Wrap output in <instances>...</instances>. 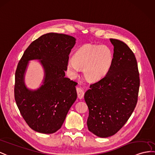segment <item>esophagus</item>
<instances>
[{
    "label": "esophagus",
    "mask_w": 155,
    "mask_h": 155,
    "mask_svg": "<svg viewBox=\"0 0 155 155\" xmlns=\"http://www.w3.org/2000/svg\"><path fill=\"white\" fill-rule=\"evenodd\" d=\"M76 91H77L78 97L79 98V99H82V98H84V91H83L81 88H78V87L76 89Z\"/></svg>",
    "instance_id": "obj_1"
}]
</instances>
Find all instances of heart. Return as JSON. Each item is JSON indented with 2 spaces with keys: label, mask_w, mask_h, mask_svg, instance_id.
<instances>
[{
  "label": "heart",
  "mask_w": 155,
  "mask_h": 155,
  "mask_svg": "<svg viewBox=\"0 0 155 155\" xmlns=\"http://www.w3.org/2000/svg\"><path fill=\"white\" fill-rule=\"evenodd\" d=\"M114 56L111 49L104 45H85L75 52L67 64L68 70L75 73L83 69L86 80L95 82L103 80L110 71Z\"/></svg>",
  "instance_id": "1"
}]
</instances>
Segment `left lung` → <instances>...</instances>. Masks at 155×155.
<instances>
[{
	"mask_svg": "<svg viewBox=\"0 0 155 155\" xmlns=\"http://www.w3.org/2000/svg\"><path fill=\"white\" fill-rule=\"evenodd\" d=\"M110 41L114 46L111 69L103 80L91 84L84 95L88 130L100 137L112 136L126 123L137 104L140 85L134 52L122 41Z\"/></svg>",
	"mask_w": 155,
	"mask_h": 155,
	"instance_id": "1",
	"label": "left lung"
}]
</instances>
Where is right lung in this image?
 I'll use <instances>...</instances> for the list:
<instances>
[{
	"label": "right lung",
	"mask_w": 155,
	"mask_h": 155,
	"mask_svg": "<svg viewBox=\"0 0 155 155\" xmlns=\"http://www.w3.org/2000/svg\"><path fill=\"white\" fill-rule=\"evenodd\" d=\"M74 37L62 33L45 34L29 45L18 62L15 73L14 97L28 125L42 134H53L64 122L77 99L78 84L65 78ZM40 59L45 70L43 85L37 90L26 87L24 76L28 62Z\"/></svg>",
	"instance_id": "1"
}]
</instances>
